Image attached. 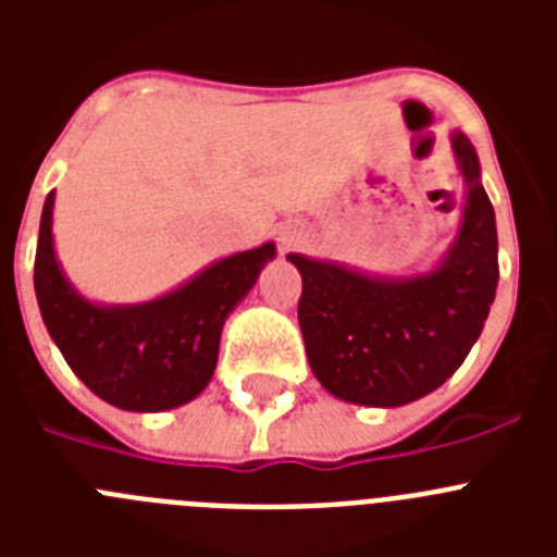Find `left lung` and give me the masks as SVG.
<instances>
[{
	"mask_svg": "<svg viewBox=\"0 0 557 557\" xmlns=\"http://www.w3.org/2000/svg\"><path fill=\"white\" fill-rule=\"evenodd\" d=\"M469 184L460 234L441 268L412 278H368L289 253L301 273L298 323L312 373L332 396L401 407L441 387L480 337L499 282L494 206L471 141L455 133Z\"/></svg>",
	"mask_w": 557,
	"mask_h": 557,
	"instance_id": "obj_1",
	"label": "left lung"
}]
</instances>
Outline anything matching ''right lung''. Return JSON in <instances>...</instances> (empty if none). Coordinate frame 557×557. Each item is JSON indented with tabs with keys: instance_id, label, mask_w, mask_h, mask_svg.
<instances>
[{
	"instance_id": "obj_1",
	"label": "right lung",
	"mask_w": 557,
	"mask_h": 557,
	"mask_svg": "<svg viewBox=\"0 0 557 557\" xmlns=\"http://www.w3.org/2000/svg\"><path fill=\"white\" fill-rule=\"evenodd\" d=\"M52 203L55 195L49 191L33 282L44 326L69 368L88 391L122 410L159 412L186 405L209 385L225 318L273 259V243L220 259L156 301L97 307L69 287L58 268Z\"/></svg>"
}]
</instances>
